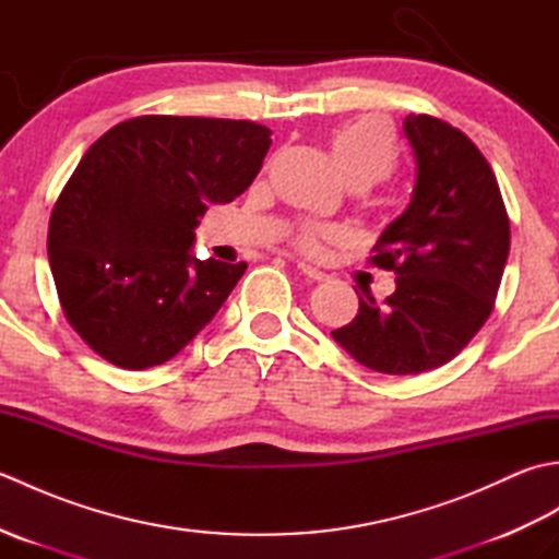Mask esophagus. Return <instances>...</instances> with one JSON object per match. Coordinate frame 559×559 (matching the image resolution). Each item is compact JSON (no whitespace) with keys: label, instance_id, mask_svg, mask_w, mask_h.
I'll return each instance as SVG.
<instances>
[{"label":"esophagus","instance_id":"obj_1","mask_svg":"<svg viewBox=\"0 0 559 559\" xmlns=\"http://www.w3.org/2000/svg\"><path fill=\"white\" fill-rule=\"evenodd\" d=\"M298 271L302 273L305 278H310V281H326V273L324 271H319V269H312V266H307V264H298Z\"/></svg>","mask_w":559,"mask_h":559}]
</instances>
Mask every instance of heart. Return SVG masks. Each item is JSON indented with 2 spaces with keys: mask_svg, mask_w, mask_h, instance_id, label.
<instances>
[{
  "mask_svg": "<svg viewBox=\"0 0 559 559\" xmlns=\"http://www.w3.org/2000/svg\"><path fill=\"white\" fill-rule=\"evenodd\" d=\"M331 153H334L341 175L350 185L367 187L384 180L396 165L394 139H391L389 129L372 117H362V120L338 127L331 134ZM338 237L341 233L329 228V225H302L293 235V247L305 257H317L322 252L324 242L338 240Z\"/></svg>",
  "mask_w": 559,
  "mask_h": 559,
  "instance_id": "obj_1",
  "label": "heart"
}]
</instances>
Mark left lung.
Masks as SVG:
<instances>
[{"instance_id": "1", "label": "left lung", "mask_w": 559, "mask_h": 559, "mask_svg": "<svg viewBox=\"0 0 559 559\" xmlns=\"http://www.w3.org/2000/svg\"><path fill=\"white\" fill-rule=\"evenodd\" d=\"M403 129L418 180L370 257L396 273V290L382 305L365 293L353 322L331 331L384 374L430 372L468 346L495 310L512 237L490 163L461 129L432 115H408Z\"/></svg>"}]
</instances>
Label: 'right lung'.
<instances>
[{"instance_id": "add662e5", "label": "right lung", "mask_w": 559, "mask_h": 559, "mask_svg": "<svg viewBox=\"0 0 559 559\" xmlns=\"http://www.w3.org/2000/svg\"><path fill=\"white\" fill-rule=\"evenodd\" d=\"M271 132L249 120L141 115L108 129L59 192L47 254L83 343L122 370L175 358L247 269L194 259V228L261 170Z\"/></svg>"}]
</instances>
